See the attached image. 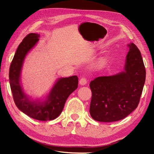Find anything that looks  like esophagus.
I'll return each mask as SVG.
<instances>
[{"mask_svg":"<svg viewBox=\"0 0 154 154\" xmlns=\"http://www.w3.org/2000/svg\"><path fill=\"white\" fill-rule=\"evenodd\" d=\"M87 83V79L86 78H85V77H82V78H81V79H80V81H79V84L81 85H85Z\"/></svg>","mask_w":154,"mask_h":154,"instance_id":"1","label":"esophagus"}]
</instances>
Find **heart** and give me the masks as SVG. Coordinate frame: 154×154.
I'll return each instance as SVG.
<instances>
[{
    "instance_id": "b5f03b06",
    "label": "heart",
    "mask_w": 154,
    "mask_h": 154,
    "mask_svg": "<svg viewBox=\"0 0 154 154\" xmlns=\"http://www.w3.org/2000/svg\"><path fill=\"white\" fill-rule=\"evenodd\" d=\"M101 63H103V61H101Z\"/></svg>"
}]
</instances>
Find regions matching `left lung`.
I'll return each mask as SVG.
<instances>
[{"instance_id": "obj_1", "label": "left lung", "mask_w": 154, "mask_h": 154, "mask_svg": "<svg viewBox=\"0 0 154 154\" xmlns=\"http://www.w3.org/2000/svg\"><path fill=\"white\" fill-rule=\"evenodd\" d=\"M126 56L125 71L91 81L90 113L94 120L113 122L128 116L137 107L146 79L140 52L134 43Z\"/></svg>"}]
</instances>
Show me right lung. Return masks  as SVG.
Masks as SVG:
<instances>
[{
	"label": "right lung",
	"instance_id": "right-lung-1",
	"mask_svg": "<svg viewBox=\"0 0 154 154\" xmlns=\"http://www.w3.org/2000/svg\"><path fill=\"white\" fill-rule=\"evenodd\" d=\"M39 35L29 33L19 45L10 67L9 79L14 102L20 111L39 121H51L62 112L66 100L78 87L77 76L61 78L57 81L44 103L32 102L23 92L20 84V71L27 53L39 40Z\"/></svg>",
	"mask_w": 154,
	"mask_h": 154
}]
</instances>
